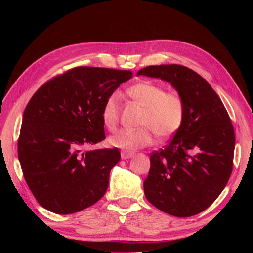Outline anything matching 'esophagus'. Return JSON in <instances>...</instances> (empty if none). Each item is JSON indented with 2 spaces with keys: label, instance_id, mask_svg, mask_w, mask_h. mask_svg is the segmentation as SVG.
Masks as SVG:
<instances>
[{
  "label": "esophagus",
  "instance_id": "esophagus-1",
  "mask_svg": "<svg viewBox=\"0 0 253 253\" xmlns=\"http://www.w3.org/2000/svg\"><path fill=\"white\" fill-rule=\"evenodd\" d=\"M133 154H135V153L131 152V151H125V150H124V151L121 152V157H122L123 160H126V159L132 158Z\"/></svg>",
  "mask_w": 253,
  "mask_h": 253
}]
</instances>
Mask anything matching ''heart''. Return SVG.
Masks as SVG:
<instances>
[{
  "label": "heart",
  "mask_w": 253,
  "mask_h": 253,
  "mask_svg": "<svg viewBox=\"0 0 253 253\" xmlns=\"http://www.w3.org/2000/svg\"><path fill=\"white\" fill-rule=\"evenodd\" d=\"M128 95L143 107L137 129L118 130L109 138L111 146L125 151H135L148 147L154 141V135L161 139L169 138L178 131L185 120V102L175 91H165L163 85L152 82H140L127 90ZM105 127L115 129L120 122V102L116 93L107 95L101 111Z\"/></svg>",
  "instance_id": "b5f03b06"
}]
</instances>
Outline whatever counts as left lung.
<instances>
[{
  "instance_id": "8db88e82",
  "label": "left lung",
  "mask_w": 253,
  "mask_h": 253,
  "mask_svg": "<svg viewBox=\"0 0 253 253\" xmlns=\"http://www.w3.org/2000/svg\"><path fill=\"white\" fill-rule=\"evenodd\" d=\"M139 75L170 83L186 107L184 124L174 138L150 154L144 195L170 215H196L216 200L232 174L236 140L232 121L217 93L190 68L151 65Z\"/></svg>"
}]
</instances>
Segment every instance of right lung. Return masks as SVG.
Returning a JSON list of instances; mask_svg holds the SVG:
<instances>
[{"mask_svg":"<svg viewBox=\"0 0 253 253\" xmlns=\"http://www.w3.org/2000/svg\"><path fill=\"white\" fill-rule=\"evenodd\" d=\"M132 72L79 66L36 91L24 112L18 159L38 203L56 214L89 208L104 196L117 148L83 151L105 139L102 106Z\"/></svg>","mask_w":253,"mask_h":253,"instance_id":"obj_1","label":"right lung"}]
</instances>
